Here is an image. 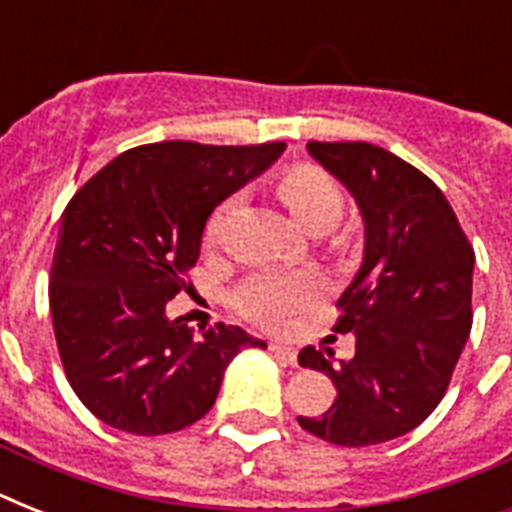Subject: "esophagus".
<instances>
[{"label": "esophagus", "mask_w": 512, "mask_h": 512, "mask_svg": "<svg viewBox=\"0 0 512 512\" xmlns=\"http://www.w3.org/2000/svg\"><path fill=\"white\" fill-rule=\"evenodd\" d=\"M268 350H271L276 358H281V361H287V364H297V350L289 348V345H281V342H271V345H268Z\"/></svg>", "instance_id": "esophagus-1"}]
</instances>
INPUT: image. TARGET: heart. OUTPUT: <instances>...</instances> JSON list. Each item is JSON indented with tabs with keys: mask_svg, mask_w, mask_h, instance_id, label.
I'll use <instances>...</instances> for the list:
<instances>
[{
	"mask_svg": "<svg viewBox=\"0 0 512 512\" xmlns=\"http://www.w3.org/2000/svg\"><path fill=\"white\" fill-rule=\"evenodd\" d=\"M279 199L287 204L297 223L313 233L332 231L345 212V191L340 180L316 164H297L289 167L276 183ZM239 207V196H228L220 207L209 215L207 241L223 236L225 223ZM321 295L319 273H255L241 281L233 292V308L265 329H284L311 308Z\"/></svg>",
	"mask_w": 512,
	"mask_h": 512,
	"instance_id": "b5f03b06",
	"label": "heart"
}]
</instances>
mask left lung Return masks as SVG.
<instances>
[{
	"mask_svg": "<svg viewBox=\"0 0 512 512\" xmlns=\"http://www.w3.org/2000/svg\"><path fill=\"white\" fill-rule=\"evenodd\" d=\"M356 199L364 263L337 300L335 332L356 356L332 366L313 345L300 366L329 374L337 398L300 428L337 446H372L414 430L444 398L473 327V247L433 180L372 143H308Z\"/></svg>",
	"mask_w": 512,
	"mask_h": 512,
	"instance_id": "1",
	"label": "left lung"
}]
</instances>
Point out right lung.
I'll list each match as a JSON object with an SVG mask.
<instances>
[{
    "label": "right lung",
    "mask_w": 512,
    "mask_h": 512,
    "mask_svg": "<svg viewBox=\"0 0 512 512\" xmlns=\"http://www.w3.org/2000/svg\"><path fill=\"white\" fill-rule=\"evenodd\" d=\"M287 143L167 140L124 151L68 201L50 271L52 329L71 388L98 420L175 433L212 409L225 366L265 348L241 327L193 335L167 303L199 260L207 217Z\"/></svg>",
    "instance_id": "add662e5"
}]
</instances>
